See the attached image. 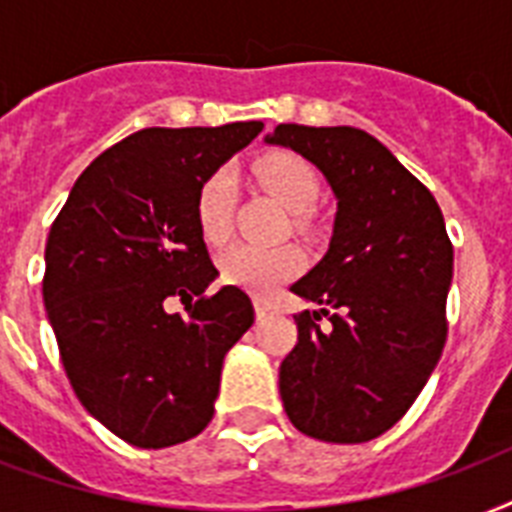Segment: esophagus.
<instances>
[{
  "instance_id": "esophagus-1",
  "label": "esophagus",
  "mask_w": 512,
  "mask_h": 512,
  "mask_svg": "<svg viewBox=\"0 0 512 512\" xmlns=\"http://www.w3.org/2000/svg\"><path fill=\"white\" fill-rule=\"evenodd\" d=\"M273 311H276V308H273L271 303H265L263 297H257V300H255V313H257V319H268V316H271Z\"/></svg>"
}]
</instances>
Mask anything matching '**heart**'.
I'll list each match as a JSON object with an SVG mask.
<instances>
[{"label":"heart","mask_w":512,"mask_h":512,"mask_svg":"<svg viewBox=\"0 0 512 512\" xmlns=\"http://www.w3.org/2000/svg\"><path fill=\"white\" fill-rule=\"evenodd\" d=\"M252 175L276 199L295 212L297 223H305L319 199L321 183L313 164L295 151H265L252 162ZM233 207H236V177L231 170H212L196 188V223L209 244H223L231 233ZM220 279L233 287L268 295L281 281L292 279L303 268V255L292 244H233L220 255Z\"/></svg>","instance_id":"b5f03b06"}]
</instances>
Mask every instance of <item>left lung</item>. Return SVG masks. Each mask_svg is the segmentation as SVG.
<instances>
[{"instance_id": "1", "label": "left lung", "mask_w": 512, "mask_h": 512, "mask_svg": "<svg viewBox=\"0 0 512 512\" xmlns=\"http://www.w3.org/2000/svg\"><path fill=\"white\" fill-rule=\"evenodd\" d=\"M268 143L324 172L337 196L329 252L292 292L321 305L295 316L279 366L284 412L300 433L364 444L390 430L425 388L446 342L454 249L433 193L356 127L279 124Z\"/></svg>"}]
</instances>
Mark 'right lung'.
I'll list each match as a JSON object with an SVG mask.
<instances>
[{
    "mask_svg": "<svg viewBox=\"0 0 512 512\" xmlns=\"http://www.w3.org/2000/svg\"><path fill=\"white\" fill-rule=\"evenodd\" d=\"M260 132L263 122L132 132L79 175L52 223L42 297L60 361L84 409L127 444L199 436L225 353L255 321L239 287L207 295L217 268L193 201ZM167 296L189 316L164 312Z\"/></svg>",
    "mask_w": 512,
    "mask_h": 512,
    "instance_id": "obj_1",
    "label": "right lung"
}]
</instances>
